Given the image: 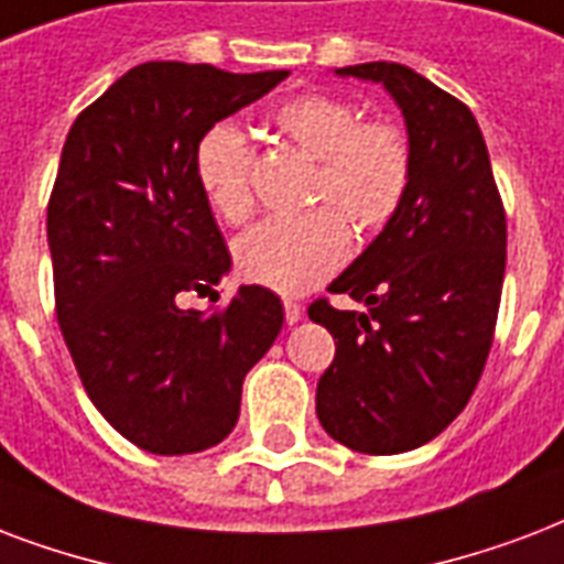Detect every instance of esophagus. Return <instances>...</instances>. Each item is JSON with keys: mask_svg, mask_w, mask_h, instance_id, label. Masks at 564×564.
I'll return each mask as SVG.
<instances>
[{"mask_svg": "<svg viewBox=\"0 0 564 564\" xmlns=\"http://www.w3.org/2000/svg\"><path fill=\"white\" fill-rule=\"evenodd\" d=\"M303 321V305L294 303V300H285V323L294 326V323Z\"/></svg>", "mask_w": 564, "mask_h": 564, "instance_id": "esophagus-1", "label": "esophagus"}]
</instances>
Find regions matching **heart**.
I'll list each match as a JSON object with an SVG mask.
<instances>
[{
    "label": "heart",
    "mask_w": 564,
    "mask_h": 564,
    "mask_svg": "<svg viewBox=\"0 0 564 564\" xmlns=\"http://www.w3.org/2000/svg\"><path fill=\"white\" fill-rule=\"evenodd\" d=\"M279 132L317 159L314 203L296 217H273L243 235L235 250L243 276L279 294H305L341 268L350 252L345 216L377 232L412 185V143L394 123H361L359 108L326 94L296 96L276 111ZM252 147L232 123L214 126L196 150V176L223 220L252 214ZM345 216L341 218L340 214Z\"/></svg>",
    "instance_id": "b5f03b06"
}]
</instances>
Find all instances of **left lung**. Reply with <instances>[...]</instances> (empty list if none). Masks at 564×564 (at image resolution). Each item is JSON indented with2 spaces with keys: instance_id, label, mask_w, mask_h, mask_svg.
<instances>
[{
  "instance_id": "obj_1",
  "label": "left lung",
  "mask_w": 564,
  "mask_h": 564,
  "mask_svg": "<svg viewBox=\"0 0 564 564\" xmlns=\"http://www.w3.org/2000/svg\"><path fill=\"white\" fill-rule=\"evenodd\" d=\"M335 73L377 82L403 111L412 185L329 285L365 312L308 305L335 338L317 417L344 447L394 456L447 430L482 377L503 291L506 214L468 105L391 61Z\"/></svg>"
}]
</instances>
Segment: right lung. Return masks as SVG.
<instances>
[{"instance_id": "add662e5", "label": "right lung", "mask_w": 564, "mask_h": 564, "mask_svg": "<svg viewBox=\"0 0 564 564\" xmlns=\"http://www.w3.org/2000/svg\"><path fill=\"white\" fill-rule=\"evenodd\" d=\"M288 78L150 61L120 76L69 129L46 212L61 335L90 403L147 453L220 444L243 377L276 341L273 291L241 285L214 312L229 250L196 176L208 129Z\"/></svg>"}]
</instances>
